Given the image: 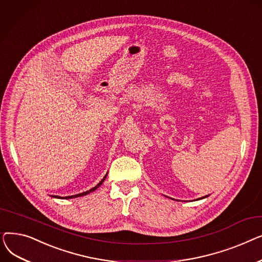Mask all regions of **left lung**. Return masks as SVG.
<instances>
[{
  "label": "left lung",
  "mask_w": 262,
  "mask_h": 262,
  "mask_svg": "<svg viewBox=\"0 0 262 262\" xmlns=\"http://www.w3.org/2000/svg\"><path fill=\"white\" fill-rule=\"evenodd\" d=\"M202 199H203V198H202Z\"/></svg>",
  "instance_id": "8db88e82"
}]
</instances>
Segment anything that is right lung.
Returning a JSON list of instances; mask_svg holds the SVG:
<instances>
[{
    "label": "right lung",
    "instance_id": "add662e5",
    "mask_svg": "<svg viewBox=\"0 0 262 262\" xmlns=\"http://www.w3.org/2000/svg\"><path fill=\"white\" fill-rule=\"evenodd\" d=\"M106 176H107V174L105 175V177L103 178V180L96 185L95 187H93L92 189H90V190H88V191H86V192H82V193H79V194H76V195H71V196H64V198H60V196H57V195H55L54 198H57V199H74V198H78V196H82V195H86V194H88V193H90V192H92V191H94V190H96L98 189L102 184H103V182L105 181V178H106Z\"/></svg>",
    "mask_w": 262,
    "mask_h": 262
}]
</instances>
